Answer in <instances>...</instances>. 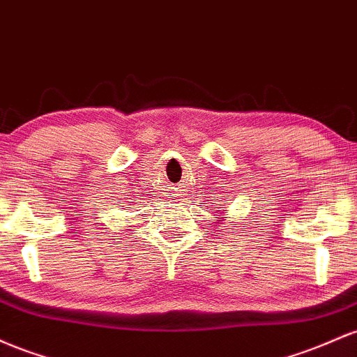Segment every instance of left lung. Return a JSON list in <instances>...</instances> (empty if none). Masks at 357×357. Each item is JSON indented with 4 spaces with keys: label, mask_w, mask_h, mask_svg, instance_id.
Wrapping results in <instances>:
<instances>
[{
    "label": "left lung",
    "mask_w": 357,
    "mask_h": 357,
    "mask_svg": "<svg viewBox=\"0 0 357 357\" xmlns=\"http://www.w3.org/2000/svg\"><path fill=\"white\" fill-rule=\"evenodd\" d=\"M219 219H221V218H219Z\"/></svg>",
    "instance_id": "left-lung-1"
}]
</instances>
